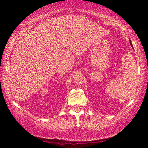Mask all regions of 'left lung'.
Here are the masks:
<instances>
[{
    "mask_svg": "<svg viewBox=\"0 0 148 148\" xmlns=\"http://www.w3.org/2000/svg\"><path fill=\"white\" fill-rule=\"evenodd\" d=\"M130 45H131V46H132V43H131V41H130Z\"/></svg>",
    "mask_w": 148,
    "mask_h": 148,
    "instance_id": "1",
    "label": "left lung"
}]
</instances>
